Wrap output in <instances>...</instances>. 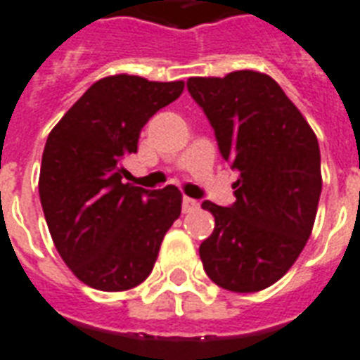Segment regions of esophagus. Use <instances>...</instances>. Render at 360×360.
<instances>
[{
    "label": "esophagus",
    "instance_id": "obj_1",
    "mask_svg": "<svg viewBox=\"0 0 360 360\" xmlns=\"http://www.w3.org/2000/svg\"><path fill=\"white\" fill-rule=\"evenodd\" d=\"M194 209H198L196 200H192V198L188 196L183 198V213H191V211H194Z\"/></svg>",
    "mask_w": 360,
    "mask_h": 360
}]
</instances>
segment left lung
Instances as JSON below:
<instances>
[{
    "label": "left lung",
    "mask_w": 360,
    "mask_h": 360,
    "mask_svg": "<svg viewBox=\"0 0 360 360\" xmlns=\"http://www.w3.org/2000/svg\"><path fill=\"white\" fill-rule=\"evenodd\" d=\"M186 89L239 174L231 205L202 203L214 217L213 233L200 245L203 269L224 290H265L288 273L312 233L321 194L318 138L262 72L188 78Z\"/></svg>",
    "instance_id": "left-lung-1"
}]
</instances>
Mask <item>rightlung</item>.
I'll return each instance as SVG.
<instances>
[{
    "instance_id": "obj_1",
    "label": "right lung",
    "mask_w": 360,
    "mask_h": 360,
    "mask_svg": "<svg viewBox=\"0 0 360 360\" xmlns=\"http://www.w3.org/2000/svg\"><path fill=\"white\" fill-rule=\"evenodd\" d=\"M183 82L117 75L95 82L50 132L39 196L67 267L101 291H124L151 274L181 214V192L123 183L124 158L143 124L183 93Z\"/></svg>"
}]
</instances>
